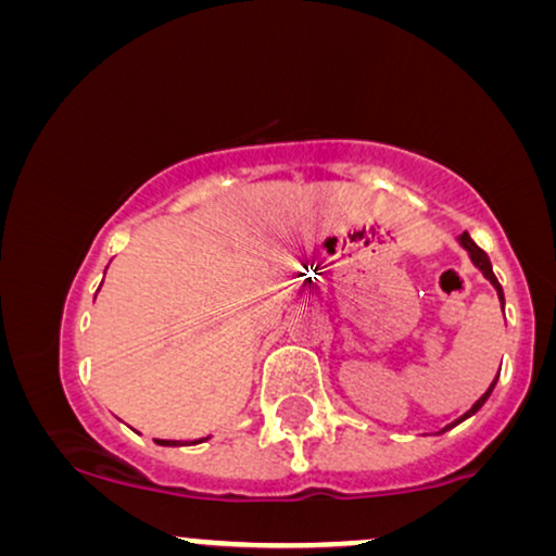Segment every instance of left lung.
<instances>
[{
	"instance_id": "left-lung-1",
	"label": "left lung",
	"mask_w": 556,
	"mask_h": 556,
	"mask_svg": "<svg viewBox=\"0 0 556 556\" xmlns=\"http://www.w3.org/2000/svg\"><path fill=\"white\" fill-rule=\"evenodd\" d=\"M460 245L465 248V251H468V256H470V261H473V264H476V269H478V271H481V274H483V277H486L491 285H494L496 295H500V303H502V308H504V292H502V285H500V282H496L494 271H491V261H489V256H486V253H483V251H481V248H478V245H476V242H473V240H470V235H468V232H463V235H460ZM494 384H496V379H494ZM494 384H491V387L486 389V392H483V394H481V397H478V400H476V405H473V407H470V410H468V413H465V416H460V418H457V420H455V424H450V426H446V429H452V426L463 424V420H465V418H470V416H473V413H478V410H481V407H483V402H486V400H489V394H491V392H494ZM446 429H442V433H444Z\"/></svg>"
}]
</instances>
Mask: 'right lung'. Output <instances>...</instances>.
I'll return each mask as SVG.
<instances>
[{
    "label": "right lung",
    "instance_id": "obj_1",
    "mask_svg": "<svg viewBox=\"0 0 556 556\" xmlns=\"http://www.w3.org/2000/svg\"><path fill=\"white\" fill-rule=\"evenodd\" d=\"M208 439V437H206ZM206 439H195V442H175V439H156V444L162 446H188V444H201L206 442Z\"/></svg>",
    "mask_w": 556,
    "mask_h": 556
}]
</instances>
